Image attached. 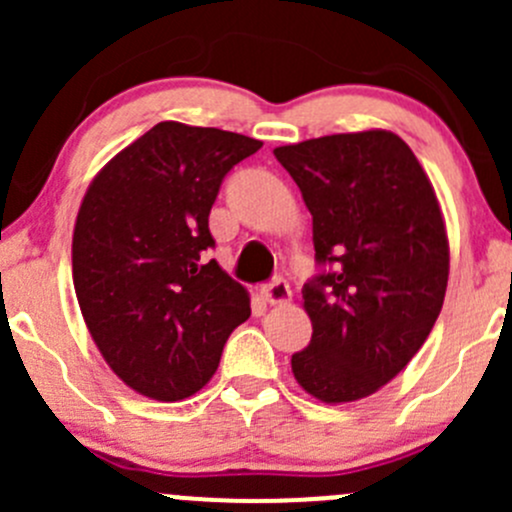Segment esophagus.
Instances as JSON below:
<instances>
[{
  "label": "esophagus",
  "mask_w": 512,
  "mask_h": 512,
  "mask_svg": "<svg viewBox=\"0 0 512 512\" xmlns=\"http://www.w3.org/2000/svg\"><path fill=\"white\" fill-rule=\"evenodd\" d=\"M260 294L267 304H287L292 299V289H289L287 280H282V277H277L270 285L262 287Z\"/></svg>",
  "instance_id": "obj_1"
}]
</instances>
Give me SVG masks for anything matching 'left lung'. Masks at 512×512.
<instances>
[{"instance_id":"8db88e82","label":"left lung","mask_w":512,"mask_h":512,"mask_svg":"<svg viewBox=\"0 0 512 512\" xmlns=\"http://www.w3.org/2000/svg\"><path fill=\"white\" fill-rule=\"evenodd\" d=\"M312 213L322 275L302 289L312 342L297 384L324 404L389 384L431 334L448 285V235L433 185L396 133L309 138L275 148Z\"/></svg>"}]
</instances>
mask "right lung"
Wrapping results in <instances>:
<instances>
[{"mask_svg": "<svg viewBox=\"0 0 512 512\" xmlns=\"http://www.w3.org/2000/svg\"><path fill=\"white\" fill-rule=\"evenodd\" d=\"M260 148L163 121L108 160L81 200L71 242L81 314L113 374L148 399L203 389L250 317L247 289L205 252L220 183Z\"/></svg>", "mask_w": 512, "mask_h": 512, "instance_id": "right-lung-1", "label": "right lung"}]
</instances>
